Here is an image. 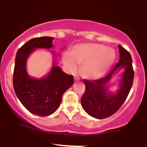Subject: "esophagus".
Segmentation results:
<instances>
[{"instance_id": "1", "label": "esophagus", "mask_w": 147, "mask_h": 147, "mask_svg": "<svg viewBox=\"0 0 147 147\" xmlns=\"http://www.w3.org/2000/svg\"><path fill=\"white\" fill-rule=\"evenodd\" d=\"M75 80H76V81L79 80V77L77 75H75Z\"/></svg>"}]
</instances>
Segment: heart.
<instances>
[{"label": "heart", "instance_id": "1", "mask_svg": "<svg viewBox=\"0 0 147 147\" xmlns=\"http://www.w3.org/2000/svg\"><path fill=\"white\" fill-rule=\"evenodd\" d=\"M115 59L113 49L99 43H82L62 55V61L69 71L74 72L81 65L80 74L88 79H97L109 70Z\"/></svg>", "mask_w": 147, "mask_h": 147}]
</instances>
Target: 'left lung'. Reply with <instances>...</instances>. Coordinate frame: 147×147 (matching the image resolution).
Here are the masks:
<instances>
[{"instance_id":"left-lung-1","label":"left lung","mask_w":147,"mask_h":147,"mask_svg":"<svg viewBox=\"0 0 147 147\" xmlns=\"http://www.w3.org/2000/svg\"><path fill=\"white\" fill-rule=\"evenodd\" d=\"M118 47L120 59L113 70L101 79L84 80L86 89L81 102L87 113L97 119H104L115 113L125 102L132 87L134 70L131 54L122 45H119ZM120 67L125 68L121 88L115 95H111L106 88V84L114 71Z\"/></svg>"}]
</instances>
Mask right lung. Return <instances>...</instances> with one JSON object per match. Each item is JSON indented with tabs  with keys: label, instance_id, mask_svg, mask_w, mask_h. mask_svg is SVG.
<instances>
[{
	"label": "right lung",
	"instance_id": "right-lung-1",
	"mask_svg": "<svg viewBox=\"0 0 147 147\" xmlns=\"http://www.w3.org/2000/svg\"><path fill=\"white\" fill-rule=\"evenodd\" d=\"M53 37L42 36L28 41L16 52L13 75V86L21 104L32 113L45 117L57 111L63 93L74 83L72 75L53 65L49 75L41 79L31 78L25 64L30 52L36 48H51Z\"/></svg>",
	"mask_w": 147,
	"mask_h": 147
}]
</instances>
